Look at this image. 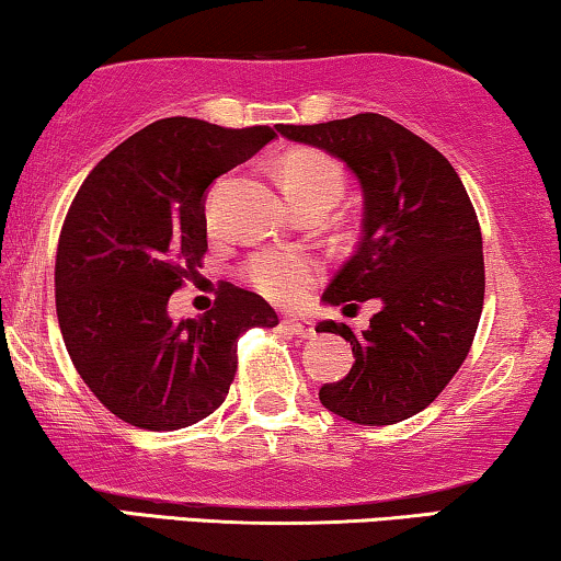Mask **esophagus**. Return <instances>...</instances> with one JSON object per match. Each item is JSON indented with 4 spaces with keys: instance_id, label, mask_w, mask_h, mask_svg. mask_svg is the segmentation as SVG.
<instances>
[{
    "instance_id": "esophagus-1",
    "label": "esophagus",
    "mask_w": 561,
    "mask_h": 561,
    "mask_svg": "<svg viewBox=\"0 0 561 561\" xmlns=\"http://www.w3.org/2000/svg\"><path fill=\"white\" fill-rule=\"evenodd\" d=\"M283 329H286V332H290V334L301 336V340H309V336L317 334V329H313L311 321H306V319H294V317H286V319H283Z\"/></svg>"
}]
</instances>
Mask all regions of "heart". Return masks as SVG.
<instances>
[{
  "label": "heart",
  "mask_w": 561,
  "mask_h": 561,
  "mask_svg": "<svg viewBox=\"0 0 561 561\" xmlns=\"http://www.w3.org/2000/svg\"><path fill=\"white\" fill-rule=\"evenodd\" d=\"M280 186L290 198V204L306 202V198H329L336 202L344 188V173L332 158L311 150L288 152L278 168ZM221 191V181L206 191L204 198V219L214 225V211H217V198ZM319 263L309 255H296V252H275L265 250L252 255L244 263V280L260 290L265 298L278 304L301 301L313 283L319 278Z\"/></svg>",
  "instance_id": "1"
}]
</instances>
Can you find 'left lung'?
Instances as JSON below:
<instances>
[{"label": "left lung", "mask_w": 561, "mask_h": 561, "mask_svg": "<svg viewBox=\"0 0 561 561\" xmlns=\"http://www.w3.org/2000/svg\"><path fill=\"white\" fill-rule=\"evenodd\" d=\"M278 133L344 160L363 186V240L324 301H382L363 334L334 321L317 327L344 336L355 355L342 380L321 386L319 401L365 426L416 416L462 367L480 324L485 260L470 196L439 150L382 114Z\"/></svg>", "instance_id": "1"}]
</instances>
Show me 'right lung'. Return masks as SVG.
Returning a JSON list of instances; mask_svg holds the SVG:
<instances>
[{"mask_svg": "<svg viewBox=\"0 0 561 561\" xmlns=\"http://www.w3.org/2000/svg\"><path fill=\"white\" fill-rule=\"evenodd\" d=\"M271 127L168 117L99 160L60 227L56 313L71 363L114 416L148 432L196 424L225 403L237 340L278 317L252 290L219 283L198 319L168 301L206 255L204 191L255 156Z\"/></svg>", "mask_w": 561, "mask_h": 561, "instance_id": "1", "label": "right lung"}]
</instances>
